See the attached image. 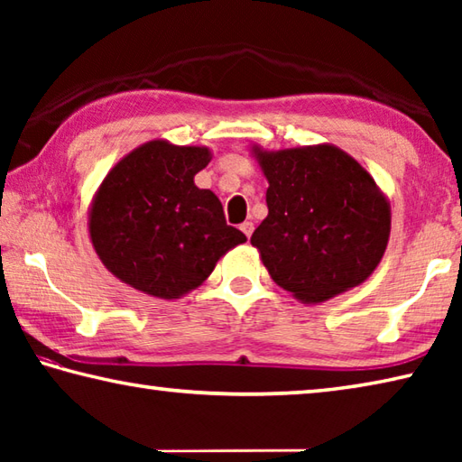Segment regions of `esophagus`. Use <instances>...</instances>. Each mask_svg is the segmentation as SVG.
<instances>
[{
    "instance_id": "esophagus-1",
    "label": "esophagus",
    "mask_w": 462,
    "mask_h": 462,
    "mask_svg": "<svg viewBox=\"0 0 462 462\" xmlns=\"http://www.w3.org/2000/svg\"><path fill=\"white\" fill-rule=\"evenodd\" d=\"M240 230L246 234V238H250V236H253V232H254V224L246 220L245 224H240Z\"/></svg>"
}]
</instances>
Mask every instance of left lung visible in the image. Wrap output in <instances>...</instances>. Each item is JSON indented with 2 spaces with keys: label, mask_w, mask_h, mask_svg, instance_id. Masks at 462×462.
Wrapping results in <instances>:
<instances>
[{
  "label": "left lung",
  "mask_w": 462,
  "mask_h": 462,
  "mask_svg": "<svg viewBox=\"0 0 462 462\" xmlns=\"http://www.w3.org/2000/svg\"><path fill=\"white\" fill-rule=\"evenodd\" d=\"M267 177L269 214L250 245L301 303L365 283L385 254L391 206L369 171L334 144L250 148Z\"/></svg>",
  "instance_id": "1"
}]
</instances>
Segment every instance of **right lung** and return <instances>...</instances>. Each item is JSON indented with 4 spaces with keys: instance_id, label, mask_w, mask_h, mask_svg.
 I'll use <instances>...</instances> for the list:
<instances>
[{
    "instance_id": "add662e5",
    "label": "right lung",
    "mask_w": 462,
    "mask_h": 462,
    "mask_svg": "<svg viewBox=\"0 0 462 462\" xmlns=\"http://www.w3.org/2000/svg\"><path fill=\"white\" fill-rule=\"evenodd\" d=\"M212 161L208 146L156 138L109 169L89 206L91 245L122 283L159 300H179L246 240L226 224L222 203L193 177Z\"/></svg>"
}]
</instances>
